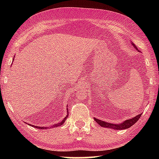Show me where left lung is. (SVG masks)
<instances>
[{
    "instance_id": "1",
    "label": "left lung",
    "mask_w": 159,
    "mask_h": 159,
    "mask_svg": "<svg viewBox=\"0 0 159 159\" xmlns=\"http://www.w3.org/2000/svg\"><path fill=\"white\" fill-rule=\"evenodd\" d=\"M132 44H133V46L134 47V48H135L137 50V51H139V50H138V48H137V46L134 45L133 43H132ZM141 116V113H140L139 115H137V116L133 117L132 119L126 120V121H124V122L121 123L120 124H115L106 122V121H102V120H100L98 119H96V118H95V117H94V120H95L96 122L100 126H102V127L113 128V129H115V130H116H116H123V129H126V128H130V127L133 126V124H135L137 121L139 120Z\"/></svg>"
}]
</instances>
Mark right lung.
<instances>
[{"instance_id":"1","label":"right lung","mask_w":159,"mask_h":159,"mask_svg":"<svg viewBox=\"0 0 159 159\" xmlns=\"http://www.w3.org/2000/svg\"><path fill=\"white\" fill-rule=\"evenodd\" d=\"M67 113H68V111H67ZM68 117V114L66 116V117H65V118H64V119L61 121V122H59V123H58V124H55V125H53V126H52V127H57V126H61V125L65 122V121H66V120L67 119V117ZM30 126H32L33 127H34V128H39V129H46V128H48V127L47 128V127H40V126H33V125H31V124H30Z\"/></svg>"}]
</instances>
